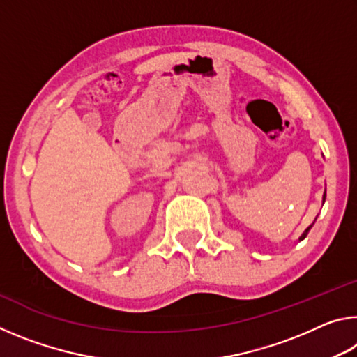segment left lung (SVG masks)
Returning a JSON list of instances; mask_svg holds the SVG:
<instances>
[{
	"mask_svg": "<svg viewBox=\"0 0 357 357\" xmlns=\"http://www.w3.org/2000/svg\"><path fill=\"white\" fill-rule=\"evenodd\" d=\"M324 198H326V193H324ZM324 198H323V203H324ZM310 228H312V225H310V227H309V228H307V229H305V231H304V233H302V236H301V238H299V239H304V238H305V236H307V234H309V231H310Z\"/></svg>",
	"mask_w": 357,
	"mask_h": 357,
	"instance_id": "1",
	"label": "left lung"
}]
</instances>
